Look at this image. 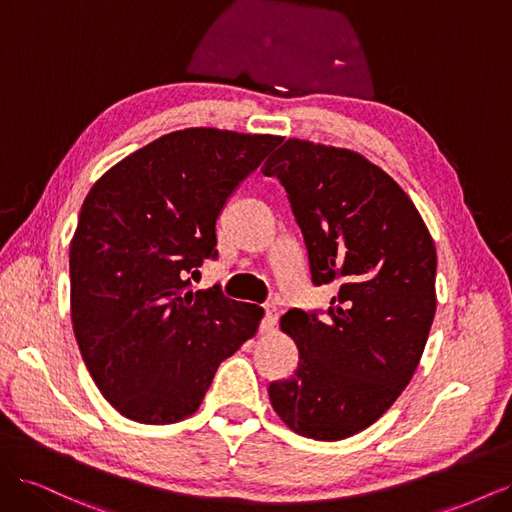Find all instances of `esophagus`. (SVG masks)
Wrapping results in <instances>:
<instances>
[{
  "mask_svg": "<svg viewBox=\"0 0 512 512\" xmlns=\"http://www.w3.org/2000/svg\"><path fill=\"white\" fill-rule=\"evenodd\" d=\"M275 324H277V312H275L273 307H267L265 309V316H262V320H260V331L262 333H271L275 329Z\"/></svg>",
  "mask_w": 512,
  "mask_h": 512,
  "instance_id": "esophagus-1",
  "label": "esophagus"
}]
</instances>
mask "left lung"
Masks as SVG:
<instances>
[{
	"instance_id": "1",
	"label": "left lung",
	"mask_w": 512,
	"mask_h": 512,
	"mask_svg": "<svg viewBox=\"0 0 512 512\" xmlns=\"http://www.w3.org/2000/svg\"><path fill=\"white\" fill-rule=\"evenodd\" d=\"M262 175L284 185L312 284H335L327 314L290 309L299 348L273 410L299 436L335 442L389 410L421 361L436 316V245L408 194L359 153L288 141Z\"/></svg>"
}]
</instances>
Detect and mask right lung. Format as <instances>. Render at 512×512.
Masks as SVG:
<instances>
[{
  "label": "right lung",
  "instance_id": "add662e5",
  "mask_svg": "<svg viewBox=\"0 0 512 512\" xmlns=\"http://www.w3.org/2000/svg\"><path fill=\"white\" fill-rule=\"evenodd\" d=\"M280 136L215 128L170 132L89 190L70 243L72 324L104 399L130 421L194 414L220 363L250 339L262 307L192 292L218 258L215 222Z\"/></svg>",
  "mask_w": 512,
  "mask_h": 512
}]
</instances>
